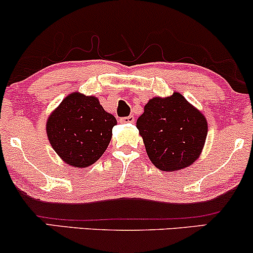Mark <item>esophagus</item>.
I'll list each match as a JSON object with an SVG mask.
<instances>
[{"mask_svg":"<svg viewBox=\"0 0 253 253\" xmlns=\"http://www.w3.org/2000/svg\"><path fill=\"white\" fill-rule=\"evenodd\" d=\"M120 123H121V124H130V123H134V118H133L132 115H129V117H127V118H121V119H120Z\"/></svg>","mask_w":253,"mask_h":253,"instance_id":"obj_1","label":"esophagus"}]
</instances>
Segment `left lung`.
I'll use <instances>...</instances> for the list:
<instances>
[{
	"label": "left lung",
	"instance_id": "8db88e82",
	"mask_svg": "<svg viewBox=\"0 0 253 253\" xmlns=\"http://www.w3.org/2000/svg\"><path fill=\"white\" fill-rule=\"evenodd\" d=\"M146 153L157 169L172 172L200 158L208 133L206 117L179 92L156 96L136 120Z\"/></svg>",
	"mask_w": 253,
	"mask_h": 253
}]
</instances>
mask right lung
Listing matches in <instances>:
<instances>
[{"label": "right lung", "mask_w": 253, "mask_h": 253, "mask_svg": "<svg viewBox=\"0 0 253 253\" xmlns=\"http://www.w3.org/2000/svg\"><path fill=\"white\" fill-rule=\"evenodd\" d=\"M117 124L114 115L103 109L96 96L75 91L48 115L46 133L64 163L82 169L103 155Z\"/></svg>", "instance_id": "add662e5"}]
</instances>
